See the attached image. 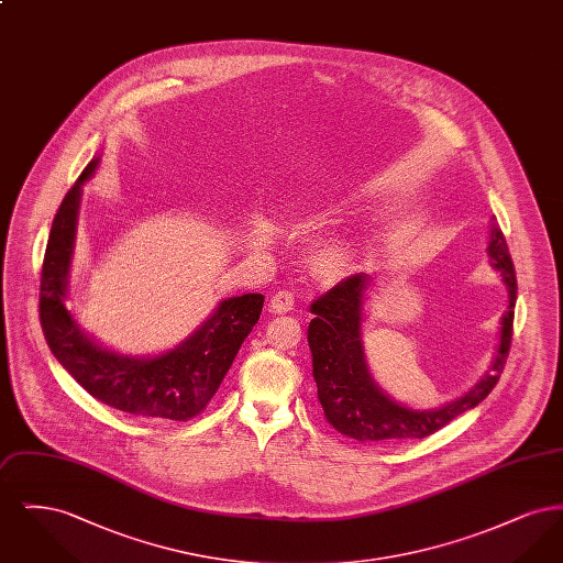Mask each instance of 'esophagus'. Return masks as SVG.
Segmentation results:
<instances>
[{"instance_id":"obj_1","label":"esophagus","mask_w":563,"mask_h":563,"mask_svg":"<svg viewBox=\"0 0 563 563\" xmlns=\"http://www.w3.org/2000/svg\"><path fill=\"white\" fill-rule=\"evenodd\" d=\"M295 295L291 291H278L272 295L269 299V312L274 314H285L294 310Z\"/></svg>"}]
</instances>
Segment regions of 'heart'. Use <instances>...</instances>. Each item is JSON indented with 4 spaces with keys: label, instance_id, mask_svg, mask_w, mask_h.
Returning <instances> with one entry per match:
<instances>
[{
    "label": "heart",
    "instance_id": "b5f03b06",
    "mask_svg": "<svg viewBox=\"0 0 563 563\" xmlns=\"http://www.w3.org/2000/svg\"><path fill=\"white\" fill-rule=\"evenodd\" d=\"M299 221L303 223L308 219H299ZM363 262H365V242L358 234L346 232L324 242L314 253L312 266H314L317 278L324 285L333 287L356 276L363 268Z\"/></svg>",
    "mask_w": 563,
    "mask_h": 563
}]
</instances>
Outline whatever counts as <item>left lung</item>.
<instances>
[{"label": "left lung", "instance_id": "1", "mask_svg": "<svg viewBox=\"0 0 563 563\" xmlns=\"http://www.w3.org/2000/svg\"><path fill=\"white\" fill-rule=\"evenodd\" d=\"M485 253L492 268L500 272L509 294L507 310L500 319L496 352L487 372L468 393L434 409H413L395 401L379 388L369 372L363 346V321L367 291L374 287V274H356L310 306L314 314L308 327L312 375L324 418L333 429L363 443L424 439L450 424L460 413L477 407L492 393L507 363L517 299V278L507 239L494 221L489 223Z\"/></svg>", "mask_w": 563, "mask_h": 563}]
</instances>
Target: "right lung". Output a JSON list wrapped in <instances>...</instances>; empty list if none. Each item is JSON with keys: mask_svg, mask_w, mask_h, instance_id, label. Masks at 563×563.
Masks as SVG:
<instances>
[{"mask_svg": "<svg viewBox=\"0 0 563 563\" xmlns=\"http://www.w3.org/2000/svg\"><path fill=\"white\" fill-rule=\"evenodd\" d=\"M99 162L101 156L81 170L54 214L40 285L44 338L65 372L95 399L139 418L189 420L213 399L244 338L260 321L264 295L221 299L213 314L184 342L154 356L122 354L88 335L65 299L69 297L81 186L95 175Z\"/></svg>", "mask_w": 563, "mask_h": 563, "instance_id": "obj_1", "label": "right lung"}]
</instances>
